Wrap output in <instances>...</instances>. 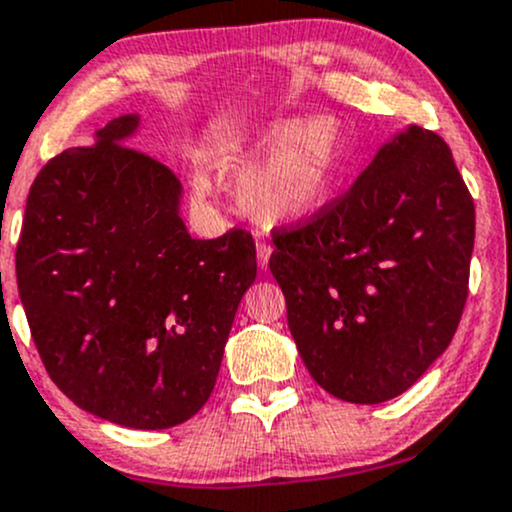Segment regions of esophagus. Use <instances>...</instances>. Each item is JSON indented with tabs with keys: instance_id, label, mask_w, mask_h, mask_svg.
<instances>
[{
	"instance_id": "obj_1",
	"label": "esophagus",
	"mask_w": 512,
	"mask_h": 512,
	"mask_svg": "<svg viewBox=\"0 0 512 512\" xmlns=\"http://www.w3.org/2000/svg\"><path fill=\"white\" fill-rule=\"evenodd\" d=\"M271 244H266V241L258 239L256 241V256H258V268H268V261H271Z\"/></svg>"
}]
</instances>
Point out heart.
Wrapping results in <instances>:
<instances>
[{"instance_id": "1", "label": "heart", "mask_w": 512, "mask_h": 512, "mask_svg": "<svg viewBox=\"0 0 512 512\" xmlns=\"http://www.w3.org/2000/svg\"><path fill=\"white\" fill-rule=\"evenodd\" d=\"M346 159L348 140L336 118H278L241 142L222 176L246 215L285 225L309 220L329 205ZM193 191L210 193L205 171H193Z\"/></svg>"}]
</instances>
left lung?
I'll use <instances>...</instances> for the list:
<instances>
[{
  "label": "left lung",
  "instance_id": "1",
  "mask_svg": "<svg viewBox=\"0 0 512 512\" xmlns=\"http://www.w3.org/2000/svg\"><path fill=\"white\" fill-rule=\"evenodd\" d=\"M268 261L319 387L350 404L404 394L445 353L467 302L474 200L450 147L409 125L348 193L292 229Z\"/></svg>",
  "mask_w": 512,
  "mask_h": 512
}]
</instances>
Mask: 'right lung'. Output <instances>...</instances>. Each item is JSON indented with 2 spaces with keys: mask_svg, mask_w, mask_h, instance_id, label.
Returning <instances> with one entry per match:
<instances>
[{
  "mask_svg": "<svg viewBox=\"0 0 512 512\" xmlns=\"http://www.w3.org/2000/svg\"><path fill=\"white\" fill-rule=\"evenodd\" d=\"M140 123L113 118L40 169L16 283L60 392L103 421L162 430L210 399L256 246L244 229L188 234L179 179L125 147Z\"/></svg>",
  "mask_w": 512,
  "mask_h": 512,
  "instance_id": "add662e5",
  "label": "right lung"
}]
</instances>
